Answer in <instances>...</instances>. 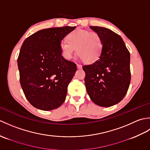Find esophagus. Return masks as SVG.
<instances>
[{
	"mask_svg": "<svg viewBox=\"0 0 150 150\" xmlns=\"http://www.w3.org/2000/svg\"><path fill=\"white\" fill-rule=\"evenodd\" d=\"M77 66L78 69H82V66L81 64H77Z\"/></svg>",
	"mask_w": 150,
	"mask_h": 150,
	"instance_id": "34e87169",
	"label": "esophagus"
}]
</instances>
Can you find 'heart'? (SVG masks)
Here are the masks:
<instances>
[{
  "label": "heart",
  "mask_w": 150,
  "mask_h": 150,
  "mask_svg": "<svg viewBox=\"0 0 150 150\" xmlns=\"http://www.w3.org/2000/svg\"><path fill=\"white\" fill-rule=\"evenodd\" d=\"M68 40L63 39L60 42L62 56L67 60L72 59L76 52L84 62L92 63L100 58L103 52V42L96 32L78 30L69 33Z\"/></svg>",
  "instance_id": "b5f03b06"
}]
</instances>
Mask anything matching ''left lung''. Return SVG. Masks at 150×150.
<instances>
[{
    "label": "left lung",
    "instance_id": "8db88e82",
    "mask_svg": "<svg viewBox=\"0 0 150 150\" xmlns=\"http://www.w3.org/2000/svg\"><path fill=\"white\" fill-rule=\"evenodd\" d=\"M103 42L100 58L83 66L86 88L91 100L98 106L110 107L123 99L131 80L130 54L122 38L108 28L90 26Z\"/></svg>",
    "mask_w": 150,
    "mask_h": 150
}]
</instances>
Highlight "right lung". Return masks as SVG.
Segmentation results:
<instances>
[{
    "instance_id": "obj_1",
    "label": "right lung",
    "mask_w": 150,
    "mask_h": 150,
    "mask_svg": "<svg viewBox=\"0 0 150 150\" xmlns=\"http://www.w3.org/2000/svg\"><path fill=\"white\" fill-rule=\"evenodd\" d=\"M75 28L41 30L22 44L17 60L21 85L28 100L37 109H56L66 99L77 66L64 58L60 42Z\"/></svg>"
}]
</instances>
